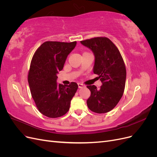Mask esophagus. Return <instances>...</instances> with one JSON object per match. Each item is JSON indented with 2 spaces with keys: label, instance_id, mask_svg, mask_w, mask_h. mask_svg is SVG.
Listing matches in <instances>:
<instances>
[{
  "label": "esophagus",
  "instance_id": "1",
  "mask_svg": "<svg viewBox=\"0 0 157 157\" xmlns=\"http://www.w3.org/2000/svg\"><path fill=\"white\" fill-rule=\"evenodd\" d=\"M78 86L79 88H82L85 86L83 84H81V83H78Z\"/></svg>",
  "mask_w": 157,
  "mask_h": 157
}]
</instances>
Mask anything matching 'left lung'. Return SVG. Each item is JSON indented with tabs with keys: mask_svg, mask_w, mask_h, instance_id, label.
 Instances as JSON below:
<instances>
[{
	"mask_svg": "<svg viewBox=\"0 0 157 157\" xmlns=\"http://www.w3.org/2000/svg\"><path fill=\"white\" fill-rule=\"evenodd\" d=\"M80 43L93 52L94 73L102 82L99 89L94 85L87 86L91 92L87 105L96 113L109 112L117 105L124 91L126 71L124 60L117 47L107 37L92 38Z\"/></svg>",
	"mask_w": 157,
	"mask_h": 157,
	"instance_id": "obj_1",
	"label": "left lung"
}]
</instances>
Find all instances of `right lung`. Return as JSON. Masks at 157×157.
Instances as JSON below:
<instances>
[{"instance_id":"add662e5","label":"right lung","mask_w":157,"mask_h":157,"mask_svg":"<svg viewBox=\"0 0 157 157\" xmlns=\"http://www.w3.org/2000/svg\"><path fill=\"white\" fill-rule=\"evenodd\" d=\"M77 42L47 41L36 50L31 62L28 82L32 98L42 115L58 118L67 113L78 84H57V74L63 68Z\"/></svg>"}]
</instances>
